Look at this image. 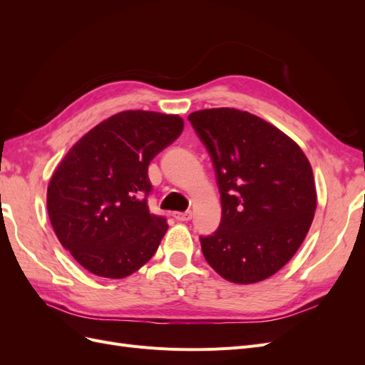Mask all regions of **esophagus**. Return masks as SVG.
<instances>
[{
  "label": "esophagus",
  "mask_w": 365,
  "mask_h": 365,
  "mask_svg": "<svg viewBox=\"0 0 365 365\" xmlns=\"http://www.w3.org/2000/svg\"><path fill=\"white\" fill-rule=\"evenodd\" d=\"M192 212H175L173 213V217L176 220H181V222H187V220L192 219Z\"/></svg>",
  "instance_id": "obj_1"
}]
</instances>
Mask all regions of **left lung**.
<instances>
[{"label": "left lung", "mask_w": 365, "mask_h": 365, "mask_svg": "<svg viewBox=\"0 0 365 365\" xmlns=\"http://www.w3.org/2000/svg\"><path fill=\"white\" fill-rule=\"evenodd\" d=\"M189 120L213 161L222 205L219 228L201 237L205 260L231 283L271 277L314 220L311 163L292 138L247 111L201 109Z\"/></svg>", "instance_id": "8db88e82"}]
</instances>
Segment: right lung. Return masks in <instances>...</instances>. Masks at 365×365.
I'll use <instances>...</instances> for the list:
<instances>
[{
    "mask_svg": "<svg viewBox=\"0 0 365 365\" xmlns=\"http://www.w3.org/2000/svg\"><path fill=\"white\" fill-rule=\"evenodd\" d=\"M182 128L180 115L123 111L86 132L59 163L47 189L50 222L85 269L123 279L155 254L168 222L149 210L148 168Z\"/></svg>",
    "mask_w": 365,
    "mask_h": 365,
    "instance_id": "right-lung-1",
    "label": "right lung"
}]
</instances>
